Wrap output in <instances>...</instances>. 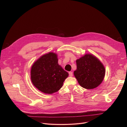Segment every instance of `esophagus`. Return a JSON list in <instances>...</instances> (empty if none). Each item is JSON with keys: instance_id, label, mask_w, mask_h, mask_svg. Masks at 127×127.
<instances>
[{"instance_id": "esophagus-1", "label": "esophagus", "mask_w": 127, "mask_h": 127, "mask_svg": "<svg viewBox=\"0 0 127 127\" xmlns=\"http://www.w3.org/2000/svg\"><path fill=\"white\" fill-rule=\"evenodd\" d=\"M69 75L70 77H72V76H73V72H69Z\"/></svg>"}]
</instances>
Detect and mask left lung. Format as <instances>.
Masks as SVG:
<instances>
[{
  "label": "left lung",
  "instance_id": "1",
  "mask_svg": "<svg viewBox=\"0 0 127 127\" xmlns=\"http://www.w3.org/2000/svg\"><path fill=\"white\" fill-rule=\"evenodd\" d=\"M77 69L74 75L79 85L87 89L99 86L104 78L105 69L103 64L92 54H86L76 61Z\"/></svg>",
  "mask_w": 127,
  "mask_h": 127
}]
</instances>
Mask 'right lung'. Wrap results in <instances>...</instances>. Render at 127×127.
<instances>
[{
    "label": "right lung",
    "instance_id": "obj_1",
    "mask_svg": "<svg viewBox=\"0 0 127 127\" xmlns=\"http://www.w3.org/2000/svg\"><path fill=\"white\" fill-rule=\"evenodd\" d=\"M57 54L49 52L41 56L32 64L31 79L32 84L46 94L55 93L62 87L68 73L58 64Z\"/></svg>",
    "mask_w": 127,
    "mask_h": 127
}]
</instances>
